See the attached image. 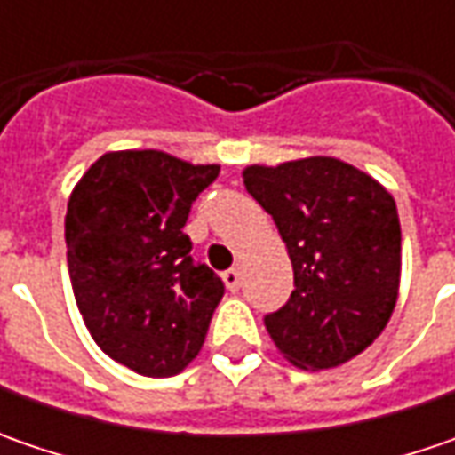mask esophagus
<instances>
[{
  "mask_svg": "<svg viewBox=\"0 0 455 455\" xmlns=\"http://www.w3.org/2000/svg\"><path fill=\"white\" fill-rule=\"evenodd\" d=\"M222 281H225V286L230 291H237L240 283H243V273H240V268H230V271L222 273Z\"/></svg>",
  "mask_w": 455,
  "mask_h": 455,
  "instance_id": "esophagus-1",
  "label": "esophagus"
}]
</instances>
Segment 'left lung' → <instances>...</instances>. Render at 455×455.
I'll list each match as a JSON object with an SVG mask.
<instances>
[{
    "instance_id": "8db88e82",
    "label": "left lung",
    "mask_w": 455,
    "mask_h": 455,
    "mask_svg": "<svg viewBox=\"0 0 455 455\" xmlns=\"http://www.w3.org/2000/svg\"><path fill=\"white\" fill-rule=\"evenodd\" d=\"M245 189L286 243L293 286L266 316L275 349L301 370L362 355L387 326L400 289V220L393 195L334 156L243 169Z\"/></svg>"
}]
</instances>
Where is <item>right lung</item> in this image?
<instances>
[{"label":"right lung","instance_id":"1","mask_svg":"<svg viewBox=\"0 0 455 455\" xmlns=\"http://www.w3.org/2000/svg\"><path fill=\"white\" fill-rule=\"evenodd\" d=\"M218 174L220 164L166 151H108L70 192L65 243L80 316L98 347L139 375H180L225 293L182 233Z\"/></svg>","mask_w":455,"mask_h":455}]
</instances>
